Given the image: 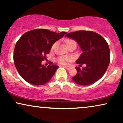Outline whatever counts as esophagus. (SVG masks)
I'll return each instance as SVG.
<instances>
[{
    "label": "esophagus",
    "instance_id": "34e87169",
    "mask_svg": "<svg viewBox=\"0 0 123 123\" xmlns=\"http://www.w3.org/2000/svg\"><path fill=\"white\" fill-rule=\"evenodd\" d=\"M63 67H64L66 69L69 70V69H70V68H71V66H63Z\"/></svg>",
    "mask_w": 123,
    "mask_h": 123
}]
</instances>
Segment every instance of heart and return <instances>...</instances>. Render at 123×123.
<instances>
[{"mask_svg": "<svg viewBox=\"0 0 123 123\" xmlns=\"http://www.w3.org/2000/svg\"><path fill=\"white\" fill-rule=\"evenodd\" d=\"M65 43L66 44V46L68 47H69V46H71V45L73 44H75L76 45V43L74 40H73V39H66L65 40ZM57 43H55L52 46V49H53L56 46ZM71 60L70 57H68V56H60V57H58L57 59V61L59 63L62 65H65L66 63H67L68 61H69Z\"/></svg>", "mask_w": 123, "mask_h": 123, "instance_id": "heart-1", "label": "heart"}]
</instances>
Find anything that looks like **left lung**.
<instances>
[{
    "label": "left lung",
    "mask_w": 123,
    "mask_h": 123,
    "mask_svg": "<svg viewBox=\"0 0 123 123\" xmlns=\"http://www.w3.org/2000/svg\"><path fill=\"white\" fill-rule=\"evenodd\" d=\"M78 43L83 53L76 61L85 67H76L77 73L72 80L79 85L87 86L98 81L104 75L110 62V50L104 37L92 31H77L65 35Z\"/></svg>",
    "instance_id": "left-lung-1"
}]
</instances>
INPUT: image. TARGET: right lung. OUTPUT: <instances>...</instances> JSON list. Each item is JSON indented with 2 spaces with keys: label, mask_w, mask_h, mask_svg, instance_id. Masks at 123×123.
Segmentation results:
<instances>
[{
  "label": "right lung",
  "mask_w": 123,
  "mask_h": 123,
  "mask_svg": "<svg viewBox=\"0 0 123 123\" xmlns=\"http://www.w3.org/2000/svg\"><path fill=\"white\" fill-rule=\"evenodd\" d=\"M66 33L35 29L22 35L15 44L13 58L18 72L25 81L35 86L50 81L58 66L51 64L46 67L42 62L47 59L53 44Z\"/></svg>",
  "instance_id": "1"
}]
</instances>
